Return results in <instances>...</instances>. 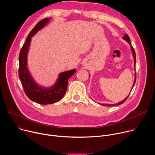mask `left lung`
Returning a JSON list of instances; mask_svg holds the SVG:
<instances>
[{
	"label": "left lung",
	"instance_id": "1",
	"mask_svg": "<svg viewBox=\"0 0 155 155\" xmlns=\"http://www.w3.org/2000/svg\"><path fill=\"white\" fill-rule=\"evenodd\" d=\"M123 38L124 39V40H126L129 44L130 45V38H129V37L128 36V35L127 34H125L124 36H123ZM130 47H131V49H132V54H133V56H134V61H135V62H134V66L136 65V53H135V51H134V48L132 47V46L130 45ZM136 77H135V80H134V84H133V86H132V87H134V84H135V83H136ZM128 96L124 99V100H123V101H122L121 102H118V103H117V104H102V105H104V106H107V107H112V106H114V105H120V104H123L125 101H126V100L127 99V97H128Z\"/></svg>",
	"mask_w": 155,
	"mask_h": 155
}]
</instances>
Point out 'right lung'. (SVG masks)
<instances>
[{
  "instance_id": "1",
  "label": "right lung",
  "mask_w": 155,
  "mask_h": 155,
  "mask_svg": "<svg viewBox=\"0 0 155 155\" xmlns=\"http://www.w3.org/2000/svg\"><path fill=\"white\" fill-rule=\"evenodd\" d=\"M50 18L39 21L29 32L26 42L19 54L18 75L25 94L31 101L39 104H51L60 101L67 91L68 80L76 72L75 69L64 72L59 74L56 84L50 89H44L38 86L32 80L27 68V53L30 45L31 38L48 23Z\"/></svg>"
}]
</instances>
